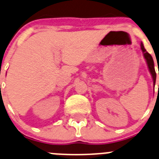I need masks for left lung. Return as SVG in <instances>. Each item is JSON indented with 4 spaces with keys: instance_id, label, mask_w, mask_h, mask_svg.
Listing matches in <instances>:
<instances>
[{
    "instance_id": "obj_1",
    "label": "left lung",
    "mask_w": 159,
    "mask_h": 159,
    "mask_svg": "<svg viewBox=\"0 0 159 159\" xmlns=\"http://www.w3.org/2000/svg\"><path fill=\"white\" fill-rule=\"evenodd\" d=\"M141 50H142V52H143V54H144V58H145L146 61H147L148 67L149 70H150V72H151V75H152V78H153V83H154V85H155V80H156V73H155L153 58H152V57L151 56L150 53H148L147 51H146V50L144 49V45H143L142 43H141Z\"/></svg>"
}]
</instances>
